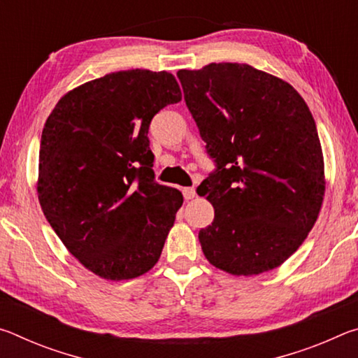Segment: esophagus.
<instances>
[{
	"instance_id": "obj_1",
	"label": "esophagus",
	"mask_w": 358,
	"mask_h": 358,
	"mask_svg": "<svg viewBox=\"0 0 358 358\" xmlns=\"http://www.w3.org/2000/svg\"><path fill=\"white\" fill-rule=\"evenodd\" d=\"M183 196L186 201H189V199L196 196V189H194V187H183Z\"/></svg>"
}]
</instances>
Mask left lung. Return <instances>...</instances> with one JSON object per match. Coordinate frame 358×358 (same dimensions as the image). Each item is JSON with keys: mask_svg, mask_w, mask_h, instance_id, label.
I'll return each instance as SVG.
<instances>
[{"mask_svg": "<svg viewBox=\"0 0 358 358\" xmlns=\"http://www.w3.org/2000/svg\"><path fill=\"white\" fill-rule=\"evenodd\" d=\"M186 106L216 171L197 187L215 220L199 230L208 262L252 276L292 256L325 194L316 123L299 92L245 63L177 72Z\"/></svg>", "mask_w": 358, "mask_h": 358, "instance_id": "obj_1", "label": "left lung"}]
</instances>
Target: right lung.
<instances>
[{"label":"right lung","instance_id":"1","mask_svg":"<svg viewBox=\"0 0 358 358\" xmlns=\"http://www.w3.org/2000/svg\"><path fill=\"white\" fill-rule=\"evenodd\" d=\"M181 101L171 72H110L66 93L41 137L38 197L85 268L110 281L153 268L183 205L155 181L151 118Z\"/></svg>","mask_w":358,"mask_h":358}]
</instances>
